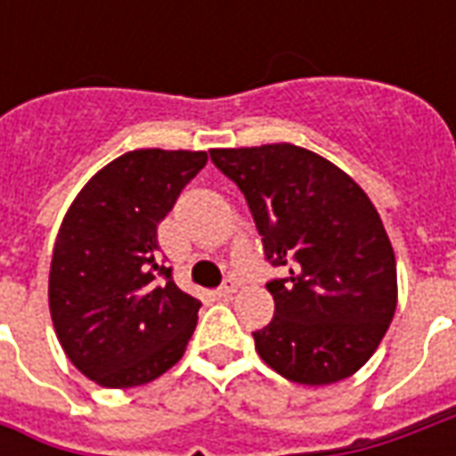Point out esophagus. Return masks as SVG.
Segmentation results:
<instances>
[{
    "label": "esophagus",
    "mask_w": 456,
    "mask_h": 456,
    "mask_svg": "<svg viewBox=\"0 0 456 456\" xmlns=\"http://www.w3.org/2000/svg\"><path fill=\"white\" fill-rule=\"evenodd\" d=\"M234 290H237V281L229 276V278H224V283L217 288V296L219 297H229L232 293H234Z\"/></svg>",
    "instance_id": "34e87169"
}]
</instances>
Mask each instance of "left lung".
<instances>
[{
    "label": "left lung",
    "instance_id": "8db88e82",
    "mask_svg": "<svg viewBox=\"0 0 456 456\" xmlns=\"http://www.w3.org/2000/svg\"><path fill=\"white\" fill-rule=\"evenodd\" d=\"M244 192L271 266L276 313L254 332L264 362L305 386L352 376L371 359L398 303L395 256L379 212L335 163L293 143L212 149Z\"/></svg>",
    "mask_w": 456,
    "mask_h": 456
}]
</instances>
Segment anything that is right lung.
Listing matches in <instances>:
<instances>
[{
	"instance_id": "1",
	"label": "right lung",
	"mask_w": 456,
	"mask_h": 456,
	"mask_svg": "<svg viewBox=\"0 0 456 456\" xmlns=\"http://www.w3.org/2000/svg\"><path fill=\"white\" fill-rule=\"evenodd\" d=\"M205 163V151H129L87 180L61 224L48 276L55 335L104 388L159 379L195 332L200 300L173 283L156 229Z\"/></svg>"
}]
</instances>
